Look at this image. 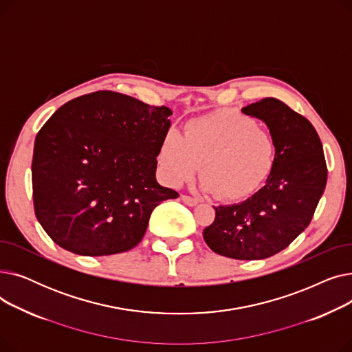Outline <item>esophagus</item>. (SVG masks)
<instances>
[{
  "instance_id": "34e87169",
  "label": "esophagus",
  "mask_w": 352,
  "mask_h": 352,
  "mask_svg": "<svg viewBox=\"0 0 352 352\" xmlns=\"http://www.w3.org/2000/svg\"><path fill=\"white\" fill-rule=\"evenodd\" d=\"M181 199H182L184 204L188 206V207H195V206L198 204V199H197V198H192V197H190V195H182Z\"/></svg>"
}]
</instances>
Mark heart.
<instances>
[{
    "label": "heart",
    "instance_id": "heart-1",
    "mask_svg": "<svg viewBox=\"0 0 352 352\" xmlns=\"http://www.w3.org/2000/svg\"><path fill=\"white\" fill-rule=\"evenodd\" d=\"M275 155V141L265 128L238 111L221 109L187 121L182 137L166 133L157 164L171 187L190 181L199 168L202 190L224 201H241L267 181Z\"/></svg>",
    "mask_w": 352,
    "mask_h": 352
}]
</instances>
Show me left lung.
I'll list each match as a JSON object with an SVG mask.
<instances>
[{"label":"left lung","mask_w":352,"mask_h":352,"mask_svg":"<svg viewBox=\"0 0 352 352\" xmlns=\"http://www.w3.org/2000/svg\"><path fill=\"white\" fill-rule=\"evenodd\" d=\"M243 113L267 124L275 164L265 186L239 204L215 208L202 232L207 245L234 260H264L287 248L311 223L327 184L322 144L312 124L276 98Z\"/></svg>","instance_id":"8db88e82"}]
</instances>
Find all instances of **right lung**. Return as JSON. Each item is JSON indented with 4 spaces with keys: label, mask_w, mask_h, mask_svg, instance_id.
I'll return each mask as SVG.
<instances>
[{
    "label": "right lung",
    "mask_w": 352,
    "mask_h": 352,
    "mask_svg": "<svg viewBox=\"0 0 352 352\" xmlns=\"http://www.w3.org/2000/svg\"><path fill=\"white\" fill-rule=\"evenodd\" d=\"M173 111L113 91L60 107L36 134L32 198L55 244L100 256L134 248L153 210L178 197L157 182V150Z\"/></svg>",
    "instance_id": "1"
}]
</instances>
